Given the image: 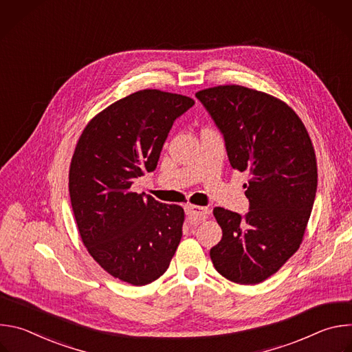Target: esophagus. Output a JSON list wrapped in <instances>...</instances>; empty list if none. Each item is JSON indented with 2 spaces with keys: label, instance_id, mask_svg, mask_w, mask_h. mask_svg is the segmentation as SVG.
<instances>
[{
  "label": "esophagus",
  "instance_id": "obj_1",
  "mask_svg": "<svg viewBox=\"0 0 352 352\" xmlns=\"http://www.w3.org/2000/svg\"><path fill=\"white\" fill-rule=\"evenodd\" d=\"M185 212L188 214L189 219L200 221V220H205L209 214H210V209L209 208H204V206H185Z\"/></svg>",
  "mask_w": 352,
  "mask_h": 352
}]
</instances>
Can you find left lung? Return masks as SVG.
I'll return each instance as SVG.
<instances>
[{"label": "left lung", "mask_w": 352, "mask_h": 352, "mask_svg": "<svg viewBox=\"0 0 352 352\" xmlns=\"http://www.w3.org/2000/svg\"><path fill=\"white\" fill-rule=\"evenodd\" d=\"M196 97L224 135L231 167L249 174L248 214L213 210L223 238L210 259L227 280L259 284L302 243L318 186L312 140L296 113L265 91L220 85Z\"/></svg>", "instance_id": "8db88e82"}]
</instances>
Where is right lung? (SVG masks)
Instances as JSON below:
<instances>
[{
  "label": "right lung",
  "instance_id": "right-lung-1",
  "mask_svg": "<svg viewBox=\"0 0 352 352\" xmlns=\"http://www.w3.org/2000/svg\"><path fill=\"white\" fill-rule=\"evenodd\" d=\"M193 104L182 94L139 90L96 114L78 139L69 195L79 235L100 266L131 285L163 276L179 245L184 209L131 185L156 168L174 121Z\"/></svg>",
  "mask_w": 352,
  "mask_h": 352
}]
</instances>
